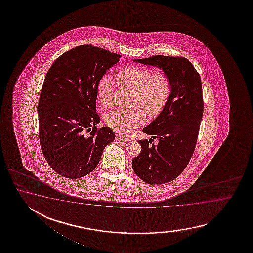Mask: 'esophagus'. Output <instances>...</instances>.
Instances as JSON below:
<instances>
[{"label": "esophagus", "instance_id": "34e87169", "mask_svg": "<svg viewBox=\"0 0 253 253\" xmlns=\"http://www.w3.org/2000/svg\"><path fill=\"white\" fill-rule=\"evenodd\" d=\"M116 139L118 140V141H120V142H125V143H126V142L130 141V139L127 138V137H125V136H123V135H120V134H118V135H117Z\"/></svg>", "mask_w": 253, "mask_h": 253}]
</instances>
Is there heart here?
Returning <instances> with one entry per match:
<instances>
[{
  "label": "heart",
  "mask_w": 253,
  "mask_h": 253,
  "mask_svg": "<svg viewBox=\"0 0 253 253\" xmlns=\"http://www.w3.org/2000/svg\"><path fill=\"white\" fill-rule=\"evenodd\" d=\"M120 84L134 90L133 104L138 107L116 109L107 115L108 126L119 133L129 134L144 124L145 114L156 117L161 113L170 95V81L164 72H155L138 67L128 66L117 72ZM97 98L105 107L113 101V81L109 76H103L97 85Z\"/></svg>",
  "instance_id": "heart-1"
}]
</instances>
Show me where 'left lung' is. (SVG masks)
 Returning a JSON list of instances; mask_svg holds the SVG:
<instances>
[{
    "mask_svg": "<svg viewBox=\"0 0 253 253\" xmlns=\"http://www.w3.org/2000/svg\"><path fill=\"white\" fill-rule=\"evenodd\" d=\"M134 62L161 69L170 81V95L161 113L143 129L159 140H139L142 150L132 161L134 172L149 184L169 183L177 178L194 154L204 113L199 73L188 59L156 55Z\"/></svg>",
    "mask_w": 253,
    "mask_h": 253,
    "instance_id": "left-lung-1",
    "label": "left lung"
}]
</instances>
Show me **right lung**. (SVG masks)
Returning <instances> with one entry per match:
<instances>
[{"label": "right lung", "instance_id": "add662e5", "mask_svg": "<svg viewBox=\"0 0 253 253\" xmlns=\"http://www.w3.org/2000/svg\"><path fill=\"white\" fill-rule=\"evenodd\" d=\"M120 58L82 45L59 56L45 77L37 108L40 142L46 161L64 177L91 172L116 137L108 126L97 130L96 100L98 82Z\"/></svg>", "mask_w": 253, "mask_h": 253}]
</instances>
